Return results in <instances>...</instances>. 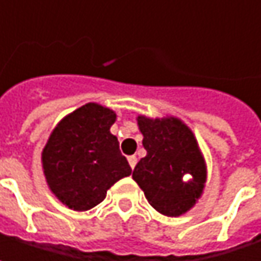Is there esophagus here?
Returning <instances> with one entry per match:
<instances>
[{
  "mask_svg": "<svg viewBox=\"0 0 261 261\" xmlns=\"http://www.w3.org/2000/svg\"><path fill=\"white\" fill-rule=\"evenodd\" d=\"M127 161H129V166H130V168H135L136 166V156L135 155H130V156H127Z\"/></svg>",
  "mask_w": 261,
  "mask_h": 261,
  "instance_id": "obj_1",
  "label": "esophagus"
}]
</instances>
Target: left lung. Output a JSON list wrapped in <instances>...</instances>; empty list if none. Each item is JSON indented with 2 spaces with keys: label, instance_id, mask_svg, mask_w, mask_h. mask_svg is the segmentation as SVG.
<instances>
[{
  "label": "left lung",
  "instance_id": "8db88e82",
  "mask_svg": "<svg viewBox=\"0 0 261 261\" xmlns=\"http://www.w3.org/2000/svg\"><path fill=\"white\" fill-rule=\"evenodd\" d=\"M146 155L132 177L160 214L180 216L203 193L206 163L192 129L174 116L136 117Z\"/></svg>",
  "mask_w": 261,
  "mask_h": 261
}]
</instances>
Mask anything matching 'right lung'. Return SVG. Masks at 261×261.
I'll return each mask as SVG.
<instances>
[{"label": "right lung", "instance_id": "1", "mask_svg": "<svg viewBox=\"0 0 261 261\" xmlns=\"http://www.w3.org/2000/svg\"><path fill=\"white\" fill-rule=\"evenodd\" d=\"M116 113L87 103L66 115L42 151V167L50 192L72 211H88L105 200L107 190L132 173L110 134Z\"/></svg>", "mask_w": 261, "mask_h": 261}]
</instances>
